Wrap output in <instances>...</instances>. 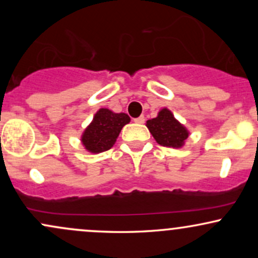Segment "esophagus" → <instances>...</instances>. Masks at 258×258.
<instances>
[{
	"instance_id": "esophagus-1",
	"label": "esophagus",
	"mask_w": 258,
	"mask_h": 258,
	"mask_svg": "<svg viewBox=\"0 0 258 258\" xmlns=\"http://www.w3.org/2000/svg\"><path fill=\"white\" fill-rule=\"evenodd\" d=\"M133 121H135L136 123H144L146 119H144V116H139V117H136V119H133Z\"/></svg>"
}]
</instances>
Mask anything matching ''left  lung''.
<instances>
[{"label":"left lung","mask_w":258,"mask_h":258,"mask_svg":"<svg viewBox=\"0 0 258 258\" xmlns=\"http://www.w3.org/2000/svg\"><path fill=\"white\" fill-rule=\"evenodd\" d=\"M147 127L160 146L179 148L188 138L185 127L174 119L168 109H162L155 119L148 120Z\"/></svg>","instance_id":"1"}]
</instances>
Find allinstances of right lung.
Wrapping results in <instances>:
<instances>
[{"instance_id":"1","label":"right lung","mask_w":258,"mask_h":258,"mask_svg":"<svg viewBox=\"0 0 258 258\" xmlns=\"http://www.w3.org/2000/svg\"><path fill=\"white\" fill-rule=\"evenodd\" d=\"M128 122L130 116L127 114H116L109 109H99L82 135V144L91 153L109 150L116 142L121 128Z\"/></svg>"}]
</instances>
